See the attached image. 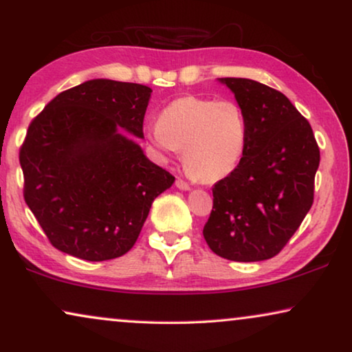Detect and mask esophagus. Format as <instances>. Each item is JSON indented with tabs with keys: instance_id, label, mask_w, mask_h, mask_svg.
<instances>
[{
	"instance_id": "1",
	"label": "esophagus",
	"mask_w": 352,
	"mask_h": 352,
	"mask_svg": "<svg viewBox=\"0 0 352 352\" xmlns=\"http://www.w3.org/2000/svg\"><path fill=\"white\" fill-rule=\"evenodd\" d=\"M176 187H177V189H181V190H189L190 189V186L187 184L184 179H181V177H177V179H176Z\"/></svg>"
}]
</instances>
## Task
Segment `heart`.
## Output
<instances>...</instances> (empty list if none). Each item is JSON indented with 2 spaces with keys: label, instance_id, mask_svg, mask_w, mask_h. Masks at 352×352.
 Instances as JSON below:
<instances>
[{
  "label": "heart",
  "instance_id": "obj_1",
  "mask_svg": "<svg viewBox=\"0 0 352 352\" xmlns=\"http://www.w3.org/2000/svg\"><path fill=\"white\" fill-rule=\"evenodd\" d=\"M147 138L165 155L182 152L186 171L204 184H213L239 166L248 124L235 100L182 96L162 110Z\"/></svg>",
  "mask_w": 352,
  "mask_h": 352
}]
</instances>
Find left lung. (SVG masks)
<instances>
[{
  "label": "left lung",
  "instance_id": "1",
  "mask_svg": "<svg viewBox=\"0 0 352 352\" xmlns=\"http://www.w3.org/2000/svg\"><path fill=\"white\" fill-rule=\"evenodd\" d=\"M219 81L243 109L248 142L239 166L213 187L204 237L221 258L264 261L285 247L311 210L319 146L280 91L248 78Z\"/></svg>",
  "mask_w": 352,
  "mask_h": 352
}]
</instances>
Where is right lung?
I'll return each mask as SVG.
<instances>
[{
	"mask_svg": "<svg viewBox=\"0 0 352 352\" xmlns=\"http://www.w3.org/2000/svg\"><path fill=\"white\" fill-rule=\"evenodd\" d=\"M152 89L89 80L57 94L28 126L23 199L52 247L86 261L133 248L152 201L175 182L136 139Z\"/></svg>",
	"mask_w": 352,
	"mask_h": 352,
	"instance_id": "1",
	"label": "right lung"
}]
</instances>
